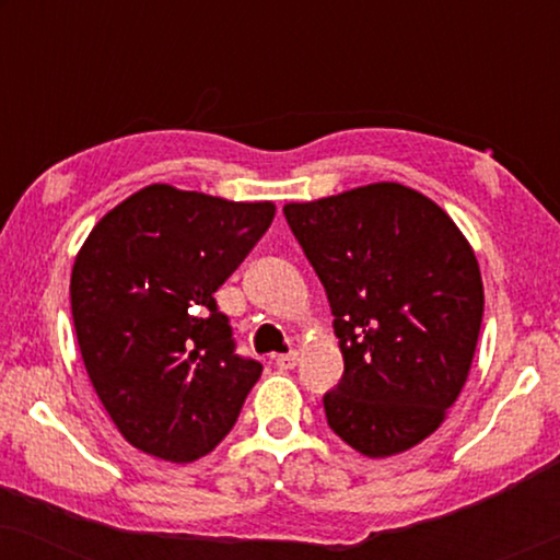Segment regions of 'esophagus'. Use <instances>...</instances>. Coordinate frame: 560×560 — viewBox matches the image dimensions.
<instances>
[{"mask_svg":"<svg viewBox=\"0 0 560 560\" xmlns=\"http://www.w3.org/2000/svg\"><path fill=\"white\" fill-rule=\"evenodd\" d=\"M275 364H278L280 370H295V366H298V351H290V354H278Z\"/></svg>","mask_w":560,"mask_h":560,"instance_id":"obj_1","label":"esophagus"}]
</instances>
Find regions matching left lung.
Returning a JSON list of instances; mask_svg holds the SVG:
<instances>
[{
    "mask_svg": "<svg viewBox=\"0 0 560 560\" xmlns=\"http://www.w3.org/2000/svg\"><path fill=\"white\" fill-rule=\"evenodd\" d=\"M282 211L326 290L343 357L324 397L328 425L370 458L418 446L446 420L477 351L485 285L469 240L395 180Z\"/></svg>",
    "mask_w": 560,
    "mask_h": 560,
    "instance_id": "obj_1",
    "label": "left lung"
}]
</instances>
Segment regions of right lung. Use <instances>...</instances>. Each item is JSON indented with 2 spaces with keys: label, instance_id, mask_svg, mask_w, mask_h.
I'll list each match as a JSON object with an SVG mask.
<instances>
[{
  "label": "right lung",
  "instance_id": "right-lung-1",
  "mask_svg": "<svg viewBox=\"0 0 560 560\" xmlns=\"http://www.w3.org/2000/svg\"><path fill=\"white\" fill-rule=\"evenodd\" d=\"M272 219V201L152 183L104 213L81 244L75 339L98 400L135 448L190 464L232 431L262 364L234 354L213 293Z\"/></svg>",
  "mask_w": 560,
  "mask_h": 560
}]
</instances>
